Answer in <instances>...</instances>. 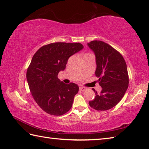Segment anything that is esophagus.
<instances>
[{
  "label": "esophagus",
  "instance_id": "esophagus-1",
  "mask_svg": "<svg viewBox=\"0 0 149 149\" xmlns=\"http://www.w3.org/2000/svg\"><path fill=\"white\" fill-rule=\"evenodd\" d=\"M79 90L81 91H85L86 90V88L85 86H79Z\"/></svg>",
  "mask_w": 149,
  "mask_h": 149
}]
</instances>
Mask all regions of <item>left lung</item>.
Segmentation results:
<instances>
[{"label": "left lung", "mask_w": 149, "mask_h": 149, "mask_svg": "<svg viewBox=\"0 0 149 149\" xmlns=\"http://www.w3.org/2000/svg\"><path fill=\"white\" fill-rule=\"evenodd\" d=\"M96 56L97 81L102 90L95 93V98L88 102L97 111H106L115 107L128 87L129 77L126 62L115 49L102 41L94 40L88 43Z\"/></svg>", "instance_id": "8db88e82"}]
</instances>
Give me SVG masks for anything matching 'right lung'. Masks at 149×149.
I'll return each instance as SVG.
<instances>
[{
    "instance_id": "1",
    "label": "right lung",
    "mask_w": 149,
    "mask_h": 149,
    "mask_svg": "<svg viewBox=\"0 0 149 149\" xmlns=\"http://www.w3.org/2000/svg\"><path fill=\"white\" fill-rule=\"evenodd\" d=\"M83 48L80 43H52L40 47L32 57L26 71L29 89L35 102L48 114L63 115L71 109L79 86L64 83L57 76L70 56Z\"/></svg>"
}]
</instances>
